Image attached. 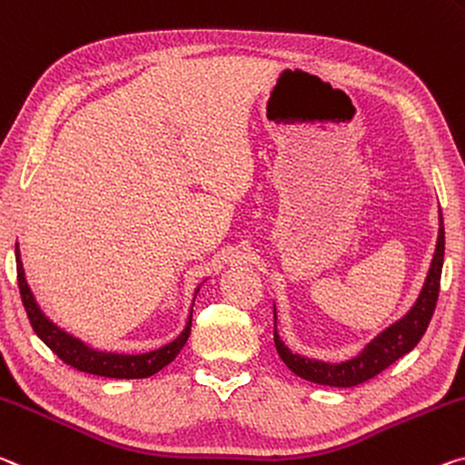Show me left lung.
Masks as SVG:
<instances>
[{"label":"left lung","instance_id":"1","mask_svg":"<svg viewBox=\"0 0 465 465\" xmlns=\"http://www.w3.org/2000/svg\"><path fill=\"white\" fill-rule=\"evenodd\" d=\"M443 256H445V227H443V215H439V238L437 248H434V256L426 275V282L422 292L416 300V304L410 308L408 314H403L400 321L387 327L382 333L372 339L366 348L358 353L356 358L345 360V362H322V360H311L304 356H298L285 343L279 339L277 333V311H275V331H272V339H275V348L279 356L298 377L319 382V385L329 387H356L360 382H366L368 379L377 377L379 372L397 362L405 353L411 351L418 345L420 339L426 333V327L432 319L434 306L439 300V287H440V271H443ZM275 308V306H272Z\"/></svg>","mask_w":465,"mask_h":465}]
</instances>
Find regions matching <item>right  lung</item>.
Segmentation results:
<instances>
[{
    "label": "right lung",
    "instance_id": "add662e5",
    "mask_svg": "<svg viewBox=\"0 0 465 465\" xmlns=\"http://www.w3.org/2000/svg\"><path fill=\"white\" fill-rule=\"evenodd\" d=\"M16 271H18V287L22 304H25V311L28 314V321L35 329V333L47 348L55 353L57 358L62 360L72 368H76L80 372L97 374V377H107V379H146L153 377L154 372H159L161 368H165L169 362H173L175 356L182 351L183 345H186L190 337V327H193V312L188 316L186 327H183L182 333L169 341L167 345L159 350L146 351V353H115V351H101L93 350L91 345L80 341L78 337L70 335L68 331H64L51 322L43 311L36 304L33 296L31 287L26 283L25 277V267H22L18 244H16ZM201 290V287H198ZM196 290V293H198ZM194 293V296H196Z\"/></svg>",
    "mask_w": 465,
    "mask_h": 465
}]
</instances>
